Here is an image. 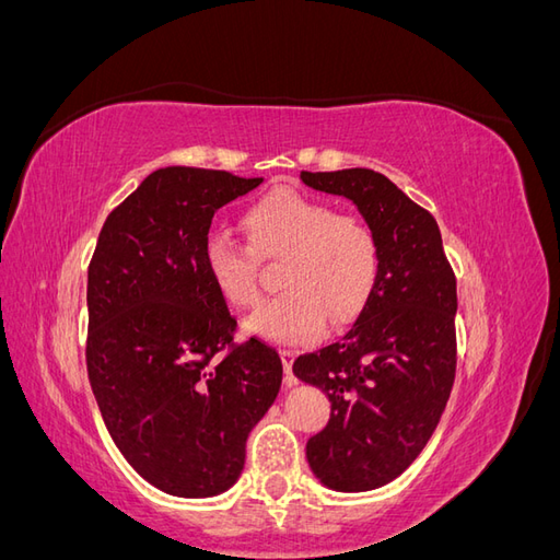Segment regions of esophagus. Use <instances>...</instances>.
I'll return each mask as SVG.
<instances>
[{
  "instance_id": "obj_1",
  "label": "esophagus",
  "mask_w": 560,
  "mask_h": 560,
  "mask_svg": "<svg viewBox=\"0 0 560 560\" xmlns=\"http://www.w3.org/2000/svg\"><path fill=\"white\" fill-rule=\"evenodd\" d=\"M280 358H282V364H284V383L287 385H296V376H294V371H292L294 352L292 350H280Z\"/></svg>"
}]
</instances>
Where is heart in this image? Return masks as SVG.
<instances>
[{
	"mask_svg": "<svg viewBox=\"0 0 560 560\" xmlns=\"http://www.w3.org/2000/svg\"><path fill=\"white\" fill-rule=\"evenodd\" d=\"M249 247L212 231L202 243V266L217 292L238 311L261 303L259 259L280 261L273 303L247 319V329L268 341L308 343L360 317L381 278L378 231L364 217L336 212L327 198L292 186L257 198L243 214Z\"/></svg>",
	"mask_w": 560,
	"mask_h": 560,
	"instance_id": "heart-1",
	"label": "heart"
}]
</instances>
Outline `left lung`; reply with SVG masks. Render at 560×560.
<instances>
[{"label":"left lung","mask_w":560,"mask_h":560,"mask_svg":"<svg viewBox=\"0 0 560 560\" xmlns=\"http://www.w3.org/2000/svg\"><path fill=\"white\" fill-rule=\"evenodd\" d=\"M301 179L350 198L383 249L376 290L350 331L294 362V374L331 401L327 428L306 444L315 477L360 493L397 479L446 409L457 364L455 273L436 219L385 175L348 167L301 171Z\"/></svg>","instance_id":"8db88e82"}]
</instances>
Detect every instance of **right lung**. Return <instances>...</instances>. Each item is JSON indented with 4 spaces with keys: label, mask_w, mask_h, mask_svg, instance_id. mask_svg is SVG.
Returning <instances> with one entry per match:
<instances>
[{
    "label": "right lung",
    "mask_w": 560,
    "mask_h": 560,
    "mask_svg": "<svg viewBox=\"0 0 560 560\" xmlns=\"http://www.w3.org/2000/svg\"><path fill=\"white\" fill-rule=\"evenodd\" d=\"M261 177L171 165L100 231L89 264L86 366L118 451L163 493L210 498L241 477L282 360L238 322L202 266L214 212Z\"/></svg>",
    "instance_id": "1"
}]
</instances>
